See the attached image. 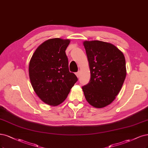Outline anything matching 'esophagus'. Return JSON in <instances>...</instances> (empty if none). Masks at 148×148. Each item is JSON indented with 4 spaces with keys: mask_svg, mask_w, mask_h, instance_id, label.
Here are the masks:
<instances>
[{
    "mask_svg": "<svg viewBox=\"0 0 148 148\" xmlns=\"http://www.w3.org/2000/svg\"><path fill=\"white\" fill-rule=\"evenodd\" d=\"M79 75H80V72H79H79H76V76H77V78H79Z\"/></svg>",
    "mask_w": 148,
    "mask_h": 148,
    "instance_id": "34e87169",
    "label": "esophagus"
}]
</instances>
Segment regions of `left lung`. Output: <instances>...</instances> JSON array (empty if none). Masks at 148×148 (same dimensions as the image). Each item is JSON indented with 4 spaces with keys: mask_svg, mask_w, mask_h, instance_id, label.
<instances>
[{
    "mask_svg": "<svg viewBox=\"0 0 148 148\" xmlns=\"http://www.w3.org/2000/svg\"><path fill=\"white\" fill-rule=\"evenodd\" d=\"M90 73L89 83L83 86L86 100L101 108L111 104L119 92L126 77L123 53L110 43L99 40L83 43Z\"/></svg>",
    "mask_w": 148,
    "mask_h": 148,
    "instance_id": "1",
    "label": "left lung"
}]
</instances>
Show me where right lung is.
Returning <instances> with one entry per match:
<instances>
[{
	"instance_id": "add662e5",
	"label": "right lung",
	"mask_w": 148,
	"mask_h": 148,
	"mask_svg": "<svg viewBox=\"0 0 148 148\" xmlns=\"http://www.w3.org/2000/svg\"><path fill=\"white\" fill-rule=\"evenodd\" d=\"M70 39L51 38L39 45L30 60L29 75L34 90L45 103L58 106L67 97L78 78L69 70L65 49Z\"/></svg>"
}]
</instances>
